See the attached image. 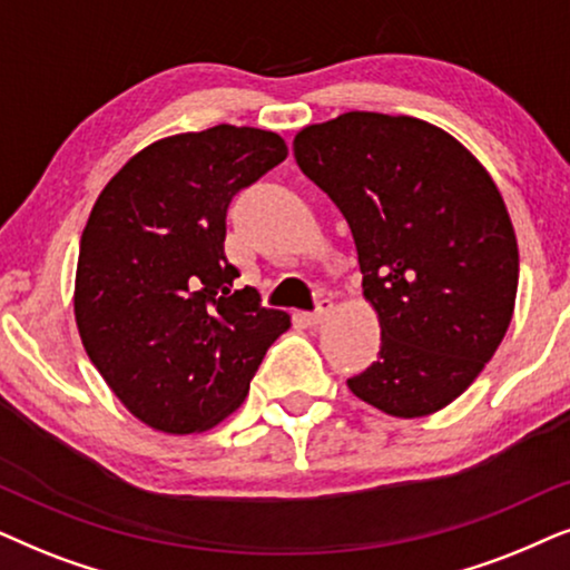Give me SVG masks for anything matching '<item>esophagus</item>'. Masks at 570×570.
Here are the masks:
<instances>
[{
    "label": "esophagus",
    "mask_w": 570,
    "mask_h": 570,
    "mask_svg": "<svg viewBox=\"0 0 570 570\" xmlns=\"http://www.w3.org/2000/svg\"><path fill=\"white\" fill-rule=\"evenodd\" d=\"M331 309H333V299H328V297L321 299V302H317L315 313L307 315V323H309V325H321V323L325 321V317L331 315Z\"/></svg>",
    "instance_id": "34e87169"
}]
</instances>
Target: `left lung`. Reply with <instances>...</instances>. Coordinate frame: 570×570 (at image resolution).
<instances>
[{"label":"left lung","mask_w":570,"mask_h":570,"mask_svg":"<svg viewBox=\"0 0 570 570\" xmlns=\"http://www.w3.org/2000/svg\"><path fill=\"white\" fill-rule=\"evenodd\" d=\"M294 158L344 214L381 321L377 360L346 385L404 420L449 406L513 317L519 247L495 181L440 127L375 111L305 127Z\"/></svg>","instance_id":"8db88e82"}]
</instances>
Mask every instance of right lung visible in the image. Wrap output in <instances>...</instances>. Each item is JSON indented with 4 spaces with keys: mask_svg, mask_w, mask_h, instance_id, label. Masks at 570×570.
<instances>
[{
    "mask_svg": "<svg viewBox=\"0 0 570 570\" xmlns=\"http://www.w3.org/2000/svg\"><path fill=\"white\" fill-rule=\"evenodd\" d=\"M276 132L216 125L132 156L80 239L75 321L117 399L148 428L189 435L229 416L292 321L234 289L232 197L284 161Z\"/></svg>",
    "mask_w": 570,
    "mask_h": 570,
    "instance_id": "right-lung-1",
    "label": "right lung"
}]
</instances>
